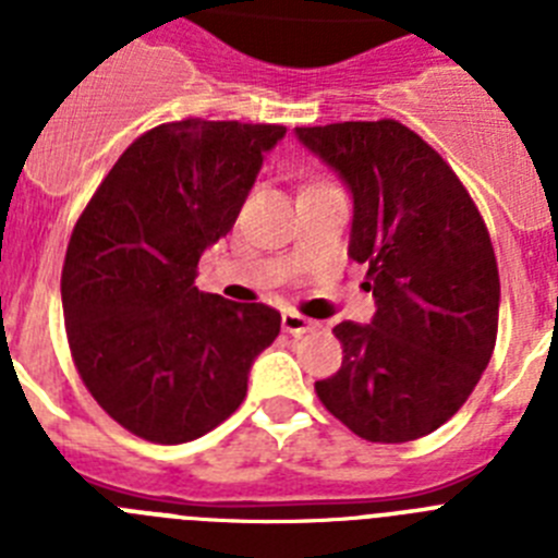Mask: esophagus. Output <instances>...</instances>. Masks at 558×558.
Segmentation results:
<instances>
[{"mask_svg":"<svg viewBox=\"0 0 558 558\" xmlns=\"http://www.w3.org/2000/svg\"><path fill=\"white\" fill-rule=\"evenodd\" d=\"M315 327H318V322H313V318H307V315H302V313H284L282 315V329L290 335L313 332Z\"/></svg>","mask_w":558,"mask_h":558,"instance_id":"1","label":"esophagus"}]
</instances>
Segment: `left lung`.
<instances>
[{"instance_id": "1", "label": "left lung", "mask_w": 558, "mask_h": 558, "mask_svg": "<svg viewBox=\"0 0 558 558\" xmlns=\"http://www.w3.org/2000/svg\"><path fill=\"white\" fill-rule=\"evenodd\" d=\"M354 198L349 256L366 265L377 313L332 329L338 374L315 383L354 436L402 445L438 430L475 391L497 340L500 276L475 201L397 120L295 128Z\"/></svg>"}]
</instances>
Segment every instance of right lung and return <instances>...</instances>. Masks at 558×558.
Instances as JSON below:
<instances>
[{"instance_id": "1", "label": "right lung", "mask_w": 558, "mask_h": 558, "mask_svg": "<svg viewBox=\"0 0 558 558\" xmlns=\"http://www.w3.org/2000/svg\"><path fill=\"white\" fill-rule=\"evenodd\" d=\"M284 125L181 120L133 140L81 211L61 274L83 386L153 445H184L240 408L282 315L195 288Z\"/></svg>"}]
</instances>
